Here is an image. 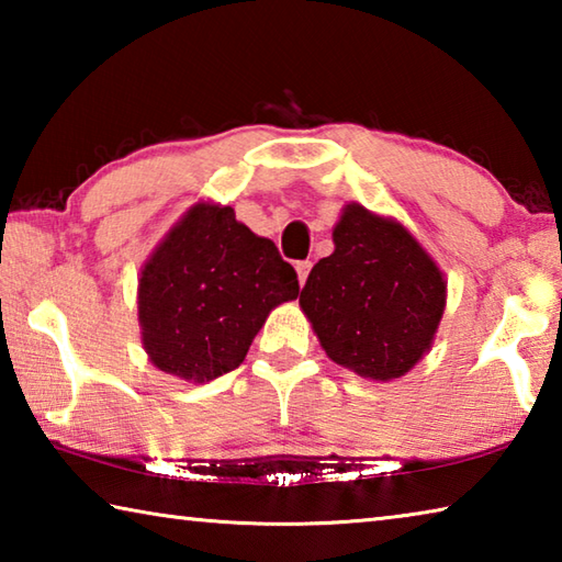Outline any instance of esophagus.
I'll return each mask as SVG.
<instances>
[{
	"mask_svg": "<svg viewBox=\"0 0 562 562\" xmlns=\"http://www.w3.org/2000/svg\"><path fill=\"white\" fill-rule=\"evenodd\" d=\"M294 268H297V278H300V284L307 282V278H310V270H312V262L302 260V262L294 265Z\"/></svg>",
	"mask_w": 562,
	"mask_h": 562,
	"instance_id": "1",
	"label": "esophagus"
}]
</instances>
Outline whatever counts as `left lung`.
I'll return each instance as SVG.
<instances>
[{
  "label": "left lung",
  "instance_id": "obj_1",
  "mask_svg": "<svg viewBox=\"0 0 562 562\" xmlns=\"http://www.w3.org/2000/svg\"><path fill=\"white\" fill-rule=\"evenodd\" d=\"M331 237L335 252L312 268L300 307L329 359L376 382L398 379L431 347L443 274L402 225L357 203Z\"/></svg>",
  "mask_w": 562,
  "mask_h": 562
}]
</instances>
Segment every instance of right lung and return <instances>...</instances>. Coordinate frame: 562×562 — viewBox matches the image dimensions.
<instances>
[{
  "instance_id": "1",
  "label": "right lung",
  "mask_w": 562,
  "mask_h": 562,
  "mask_svg": "<svg viewBox=\"0 0 562 562\" xmlns=\"http://www.w3.org/2000/svg\"><path fill=\"white\" fill-rule=\"evenodd\" d=\"M300 294L297 272L233 207L195 205L138 282L144 347L160 372L211 382L243 364L270 310Z\"/></svg>"
}]
</instances>
